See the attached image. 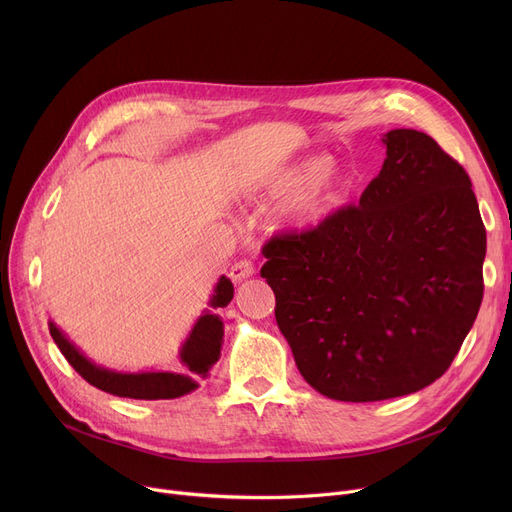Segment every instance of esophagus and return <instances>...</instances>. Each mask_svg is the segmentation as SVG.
Returning <instances> with one entry per match:
<instances>
[{"label":"esophagus","instance_id":"esophagus-1","mask_svg":"<svg viewBox=\"0 0 512 512\" xmlns=\"http://www.w3.org/2000/svg\"><path fill=\"white\" fill-rule=\"evenodd\" d=\"M255 274V265L247 259L242 261H236L232 267H230V278L232 282H242L245 278H251Z\"/></svg>","mask_w":512,"mask_h":512}]
</instances>
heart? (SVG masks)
Listing matches in <instances>:
<instances>
[{
	"label": "heart",
	"mask_w": 512,
	"mask_h": 512,
	"mask_svg": "<svg viewBox=\"0 0 512 512\" xmlns=\"http://www.w3.org/2000/svg\"><path fill=\"white\" fill-rule=\"evenodd\" d=\"M353 176L332 166L330 155H309L288 168L245 184L253 197H290L278 213L280 228H309L324 222L348 197Z\"/></svg>",
	"instance_id": "1"
}]
</instances>
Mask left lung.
Wrapping results in <instances>:
<instances>
[{
    "label": "left lung",
    "mask_w": 512,
    "mask_h": 512,
    "mask_svg": "<svg viewBox=\"0 0 512 512\" xmlns=\"http://www.w3.org/2000/svg\"><path fill=\"white\" fill-rule=\"evenodd\" d=\"M359 205L265 242L261 278L301 375L319 394L373 402L450 367L483 297V228L469 174L425 132L384 134Z\"/></svg>",
    "instance_id": "obj_1"
}]
</instances>
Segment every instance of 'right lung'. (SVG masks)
I'll list each match as a JSON object with an SVG mask.
<instances>
[{
    "instance_id": "obj_1",
    "label": "right lung",
    "mask_w": 512,
    "mask_h": 512,
    "mask_svg": "<svg viewBox=\"0 0 512 512\" xmlns=\"http://www.w3.org/2000/svg\"><path fill=\"white\" fill-rule=\"evenodd\" d=\"M234 297V286L232 282L222 276L213 288V294L209 299V307L205 309L199 319L195 321L193 330L188 332L186 340L180 346V363L186 367L184 373L174 371H137V373H126V371H114L101 367L87 359L80 348H76L66 334L49 321V334L53 342L58 344L66 361L76 369V373L83 375V378L114 396L122 398H137V400H161V398H178L188 392L199 388L197 378H207L209 369L218 363L222 342H224V324L218 313L213 309L226 307Z\"/></svg>"
}]
</instances>
